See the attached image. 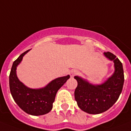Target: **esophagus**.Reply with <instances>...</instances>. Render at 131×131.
Listing matches in <instances>:
<instances>
[{
    "label": "esophagus",
    "mask_w": 131,
    "mask_h": 131,
    "mask_svg": "<svg viewBox=\"0 0 131 131\" xmlns=\"http://www.w3.org/2000/svg\"><path fill=\"white\" fill-rule=\"evenodd\" d=\"M78 74V72L77 71V70H72V71H70V77H73L74 75Z\"/></svg>",
    "instance_id": "esophagus-1"
}]
</instances>
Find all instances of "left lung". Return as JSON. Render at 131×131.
<instances>
[{"instance_id":"obj_1","label":"left lung","mask_w":131,"mask_h":131,"mask_svg":"<svg viewBox=\"0 0 131 131\" xmlns=\"http://www.w3.org/2000/svg\"><path fill=\"white\" fill-rule=\"evenodd\" d=\"M106 58L114 62L115 71L111 77L102 84L94 85L79 77H74L78 86L74 97L78 107L89 114H99L113 105L122 92L124 84L123 64L115 54L110 52L103 53Z\"/></svg>"}]
</instances>
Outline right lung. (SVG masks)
<instances>
[{
    "label": "right lung",
    "mask_w": 131,
    "mask_h": 131,
    "mask_svg": "<svg viewBox=\"0 0 131 131\" xmlns=\"http://www.w3.org/2000/svg\"><path fill=\"white\" fill-rule=\"evenodd\" d=\"M29 50L20 54L14 61L9 76L10 90L14 100L24 111L31 115H42L48 113L52 110L57 91L64 85L70 76L56 78L45 87L39 89H32L25 86L17 77L16 69L23 57Z\"/></svg>",
    "instance_id": "right-lung-1"
}]
</instances>
